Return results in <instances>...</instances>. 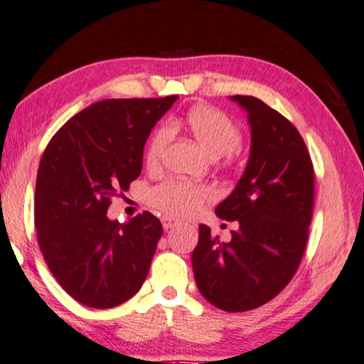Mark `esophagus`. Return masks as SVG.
Segmentation results:
<instances>
[{"label": "esophagus", "instance_id": "1", "mask_svg": "<svg viewBox=\"0 0 364 364\" xmlns=\"http://www.w3.org/2000/svg\"><path fill=\"white\" fill-rule=\"evenodd\" d=\"M162 225H164V230L168 231V230H171V228L178 225V221L173 220V218H170V217H164L162 218Z\"/></svg>", "mask_w": 364, "mask_h": 364}]
</instances>
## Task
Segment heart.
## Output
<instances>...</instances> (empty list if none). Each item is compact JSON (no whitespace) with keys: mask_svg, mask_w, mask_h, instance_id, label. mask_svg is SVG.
Masks as SVG:
<instances>
[{"mask_svg":"<svg viewBox=\"0 0 364 364\" xmlns=\"http://www.w3.org/2000/svg\"><path fill=\"white\" fill-rule=\"evenodd\" d=\"M183 125L212 159H220L232 152L241 141V133L236 123L213 107H193L184 117ZM168 138L170 133L165 128H160L151 136L146 149V162L149 167L157 165L162 159ZM207 199L208 193L204 188L175 180L164 183L151 194L154 205L178 218H188L194 215Z\"/></svg>","mask_w":364,"mask_h":364,"instance_id":"heart-1","label":"heart"}]
</instances>
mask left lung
Listing matches in <instances>:
<instances>
[{
	"label": "left lung",
	"mask_w": 364,
	"mask_h": 364,
	"mask_svg": "<svg viewBox=\"0 0 364 364\" xmlns=\"http://www.w3.org/2000/svg\"><path fill=\"white\" fill-rule=\"evenodd\" d=\"M247 112L250 154L232 193L215 213L237 221L230 242L199 225L193 269L199 292L223 311H247L276 297L304 257L315 173L291 122L254 96H231Z\"/></svg>",
	"instance_id": "1"
}]
</instances>
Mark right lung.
Masks as SVG:
<instances>
[{"label":"right lung","mask_w":364,"mask_h":364,"mask_svg":"<svg viewBox=\"0 0 364 364\" xmlns=\"http://www.w3.org/2000/svg\"><path fill=\"white\" fill-rule=\"evenodd\" d=\"M178 96L91 104L54 134L35 188V228L54 278L90 308L132 299L162 236L152 213L128 223L107 217L110 199L141 175L146 139Z\"/></svg>","instance_id":"right-lung-1"}]
</instances>
